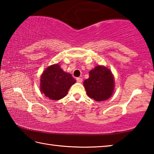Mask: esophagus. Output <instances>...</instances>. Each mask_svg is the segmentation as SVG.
<instances>
[{
	"mask_svg": "<svg viewBox=\"0 0 154 154\" xmlns=\"http://www.w3.org/2000/svg\"><path fill=\"white\" fill-rule=\"evenodd\" d=\"M76 79H77V82H79V83H82L83 82V79H82V78H81V77H77Z\"/></svg>",
	"mask_w": 154,
	"mask_h": 154,
	"instance_id": "1",
	"label": "esophagus"
}]
</instances>
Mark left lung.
<instances>
[{
  "mask_svg": "<svg viewBox=\"0 0 154 154\" xmlns=\"http://www.w3.org/2000/svg\"><path fill=\"white\" fill-rule=\"evenodd\" d=\"M90 77L83 83L89 97L96 101H102L111 97L114 90V79L110 70L97 66L90 71Z\"/></svg>",
  "mask_w": 154,
  "mask_h": 154,
  "instance_id": "8db88e82",
  "label": "left lung"
}]
</instances>
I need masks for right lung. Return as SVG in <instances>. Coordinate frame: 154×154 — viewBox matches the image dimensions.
I'll use <instances>...</instances> for the list:
<instances>
[{
    "mask_svg": "<svg viewBox=\"0 0 154 154\" xmlns=\"http://www.w3.org/2000/svg\"><path fill=\"white\" fill-rule=\"evenodd\" d=\"M76 82L72 75L62 71L59 65L49 66L41 77V90L47 97L58 100L64 98Z\"/></svg>",
    "mask_w": 154,
    "mask_h": 154,
    "instance_id": "obj_1",
    "label": "right lung"
}]
</instances>
